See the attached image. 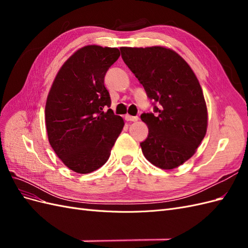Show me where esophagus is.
I'll return each mask as SVG.
<instances>
[{
  "label": "esophagus",
  "mask_w": 248,
  "mask_h": 248,
  "mask_svg": "<svg viewBox=\"0 0 248 248\" xmlns=\"http://www.w3.org/2000/svg\"><path fill=\"white\" fill-rule=\"evenodd\" d=\"M126 121H132V122H137L139 120L138 116H130V115H126L125 116Z\"/></svg>",
  "instance_id": "34e87169"
}]
</instances>
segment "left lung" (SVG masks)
<instances>
[{
	"mask_svg": "<svg viewBox=\"0 0 248 248\" xmlns=\"http://www.w3.org/2000/svg\"><path fill=\"white\" fill-rule=\"evenodd\" d=\"M124 63L144 87L154 112L140 115L149 133L142 154L171 170L196 153L206 136L208 114L200 82L176 51L162 46L121 47Z\"/></svg>",
	"mask_w": 248,
	"mask_h": 248,
	"instance_id": "8db88e82",
	"label": "left lung"
}]
</instances>
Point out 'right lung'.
<instances>
[{"label":"right lung","mask_w":248,"mask_h":248,"mask_svg":"<svg viewBox=\"0 0 248 248\" xmlns=\"http://www.w3.org/2000/svg\"><path fill=\"white\" fill-rule=\"evenodd\" d=\"M120 57L116 47L88 46L67 60L46 106L51 148L67 168L89 174L106 163L124 121L110 108L104 77Z\"/></svg>","instance_id":"obj_1"}]
</instances>
